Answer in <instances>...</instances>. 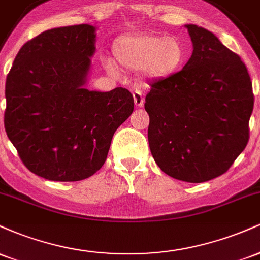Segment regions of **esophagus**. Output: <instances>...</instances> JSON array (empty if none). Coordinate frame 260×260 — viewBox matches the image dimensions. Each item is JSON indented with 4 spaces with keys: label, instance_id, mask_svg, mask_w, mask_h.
<instances>
[{
    "label": "esophagus",
    "instance_id": "obj_1",
    "mask_svg": "<svg viewBox=\"0 0 260 260\" xmlns=\"http://www.w3.org/2000/svg\"><path fill=\"white\" fill-rule=\"evenodd\" d=\"M133 99H134V104H136V106L142 107L143 104H144V96H143L142 91L138 90V89H136V90L133 91Z\"/></svg>",
    "mask_w": 260,
    "mask_h": 260
}]
</instances>
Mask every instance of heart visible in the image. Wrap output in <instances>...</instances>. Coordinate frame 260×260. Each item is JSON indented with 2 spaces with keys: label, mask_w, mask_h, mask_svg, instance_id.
Returning a JSON list of instances; mask_svg holds the SVG:
<instances>
[{
  "label": "heart",
  "mask_w": 260,
  "mask_h": 260,
  "mask_svg": "<svg viewBox=\"0 0 260 260\" xmlns=\"http://www.w3.org/2000/svg\"><path fill=\"white\" fill-rule=\"evenodd\" d=\"M116 64L129 72H143L149 78H164L177 72L187 58V45L176 37L137 34L120 38L113 44ZM106 68L116 72L112 62Z\"/></svg>",
  "instance_id": "1"
}]
</instances>
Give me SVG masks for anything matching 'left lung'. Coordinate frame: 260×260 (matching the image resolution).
Returning a JSON list of instances; mask_svg holds the SVG:
<instances>
[{"label": "left lung", "instance_id": "1", "mask_svg": "<svg viewBox=\"0 0 260 260\" xmlns=\"http://www.w3.org/2000/svg\"><path fill=\"white\" fill-rule=\"evenodd\" d=\"M184 26L192 56L180 72L151 83L144 107L157 166L176 180L201 183L225 174L244 150L254 95L240 56L207 29Z\"/></svg>", "mask_w": 260, "mask_h": 260}]
</instances>
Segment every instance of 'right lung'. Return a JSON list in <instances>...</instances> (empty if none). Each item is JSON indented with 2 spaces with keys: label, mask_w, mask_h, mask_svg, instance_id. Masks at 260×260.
Returning <instances> with one entry per match:
<instances>
[{
  "label": "right lung",
  "mask_w": 260,
  "mask_h": 260,
  "mask_svg": "<svg viewBox=\"0 0 260 260\" xmlns=\"http://www.w3.org/2000/svg\"><path fill=\"white\" fill-rule=\"evenodd\" d=\"M95 38L89 24L41 32L23 45L6 79V133L26 169L46 180L94 175L133 112L127 89L85 88Z\"/></svg>",
  "instance_id": "right-lung-1"
}]
</instances>
